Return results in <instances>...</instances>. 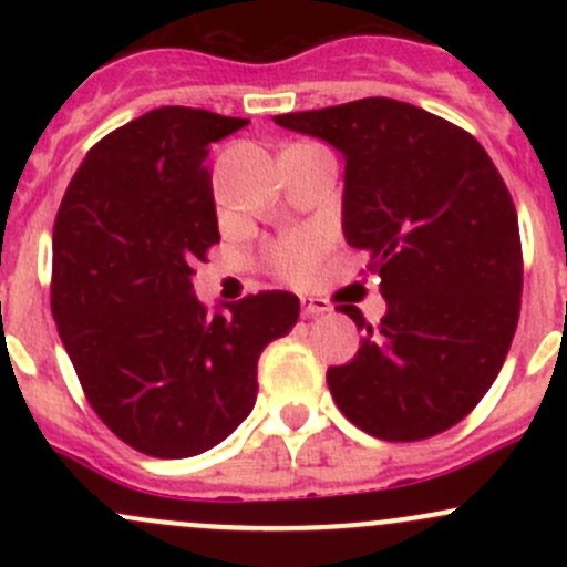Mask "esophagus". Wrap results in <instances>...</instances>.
<instances>
[{"instance_id": "obj_1", "label": "esophagus", "mask_w": 567, "mask_h": 567, "mask_svg": "<svg viewBox=\"0 0 567 567\" xmlns=\"http://www.w3.org/2000/svg\"><path fill=\"white\" fill-rule=\"evenodd\" d=\"M301 312H305V318H318V316H326V312H331V307L329 301L316 299V296H301Z\"/></svg>"}]
</instances>
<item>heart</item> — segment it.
I'll list each match as a JSON object with an SVG mask.
<instances>
[{
  "label": "heart",
  "mask_w": 567,
  "mask_h": 567,
  "mask_svg": "<svg viewBox=\"0 0 567 567\" xmlns=\"http://www.w3.org/2000/svg\"><path fill=\"white\" fill-rule=\"evenodd\" d=\"M320 255H323V238L316 236V233H299V236L285 238L271 249V262L285 279L305 282L320 260Z\"/></svg>",
  "instance_id": "b5f03b06"
}]
</instances>
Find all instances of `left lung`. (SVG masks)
<instances>
[{
  "mask_svg": "<svg viewBox=\"0 0 567 567\" xmlns=\"http://www.w3.org/2000/svg\"><path fill=\"white\" fill-rule=\"evenodd\" d=\"M346 158L342 233L368 251L386 312L357 357L329 368L337 409L384 442L461 422L491 390L522 310V238L511 192L477 140L394 99L277 114Z\"/></svg>",
  "mask_w": 567,
  "mask_h": 567,
  "instance_id": "8db88e82",
  "label": "left lung"
}]
</instances>
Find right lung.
<instances>
[{
    "mask_svg": "<svg viewBox=\"0 0 567 567\" xmlns=\"http://www.w3.org/2000/svg\"><path fill=\"white\" fill-rule=\"evenodd\" d=\"M249 120L162 106L104 136L54 221L51 312L95 414L153 458H192L255 409L257 359L299 320V296H194V262L219 241L214 142Z\"/></svg>",
    "mask_w": 567,
    "mask_h": 567,
    "instance_id": "right-lung-1",
    "label": "right lung"
}]
</instances>
